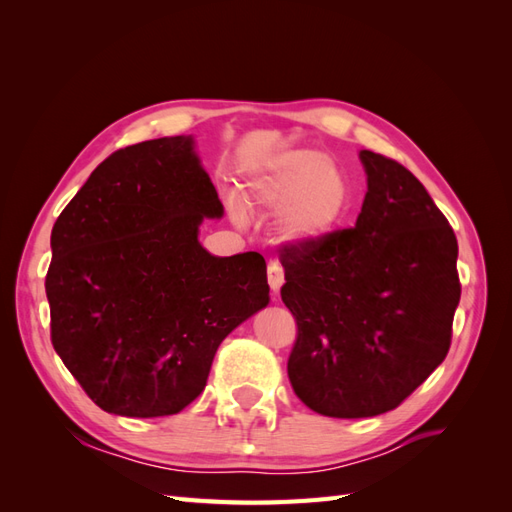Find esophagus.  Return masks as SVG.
Wrapping results in <instances>:
<instances>
[{
  "mask_svg": "<svg viewBox=\"0 0 512 512\" xmlns=\"http://www.w3.org/2000/svg\"><path fill=\"white\" fill-rule=\"evenodd\" d=\"M267 280H269V286L273 292H280V288L284 286V267L280 265V262H275V260L269 262Z\"/></svg>",
  "mask_w": 512,
  "mask_h": 512,
  "instance_id": "esophagus-1",
  "label": "esophagus"
}]
</instances>
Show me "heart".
I'll return each instance as SVG.
<instances>
[{
  "label": "heart",
  "instance_id": "obj_1",
  "mask_svg": "<svg viewBox=\"0 0 512 512\" xmlns=\"http://www.w3.org/2000/svg\"><path fill=\"white\" fill-rule=\"evenodd\" d=\"M247 200L280 215L290 241H318L333 232L352 205L344 168L318 151L286 149L262 162L247 179Z\"/></svg>",
  "mask_w": 512,
  "mask_h": 512
}]
</instances>
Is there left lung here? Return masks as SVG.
Returning <instances> with one entry per match:
<instances>
[{
	"mask_svg": "<svg viewBox=\"0 0 512 512\" xmlns=\"http://www.w3.org/2000/svg\"><path fill=\"white\" fill-rule=\"evenodd\" d=\"M354 228L280 247L282 301L297 322L288 378L322 416L395 410L451 348L461 297L457 237L406 166L361 151Z\"/></svg>",
	"mask_w": 512,
	"mask_h": 512,
	"instance_id": "obj_1",
	"label": "left lung"
}]
</instances>
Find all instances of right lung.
Listing matches in <instances>:
<instances>
[{"label":"right lung","mask_w":512,"mask_h":512,"mask_svg":"<svg viewBox=\"0 0 512 512\" xmlns=\"http://www.w3.org/2000/svg\"><path fill=\"white\" fill-rule=\"evenodd\" d=\"M224 211L192 136L111 153L51 232V342L104 412L177 414L203 393L222 339L269 303L258 252L211 256Z\"/></svg>","instance_id":"add662e5"}]
</instances>
